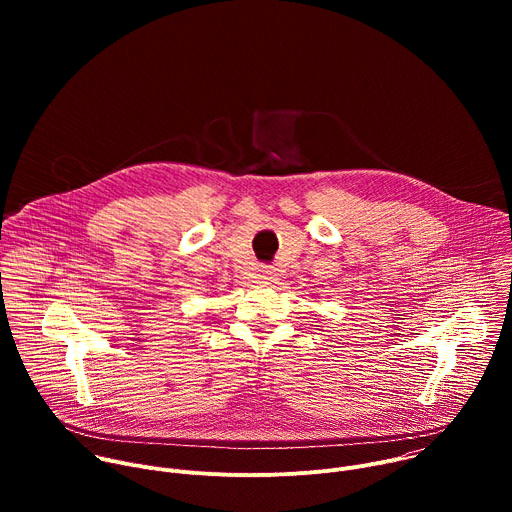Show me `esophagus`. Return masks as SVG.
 Segmentation results:
<instances>
[{
  "mask_svg": "<svg viewBox=\"0 0 512 512\" xmlns=\"http://www.w3.org/2000/svg\"><path fill=\"white\" fill-rule=\"evenodd\" d=\"M271 275H273V271H271L269 267H263V269H261V273H259V277H261V279H273Z\"/></svg>",
  "mask_w": 512,
  "mask_h": 512,
  "instance_id": "esophagus-1",
  "label": "esophagus"
}]
</instances>
